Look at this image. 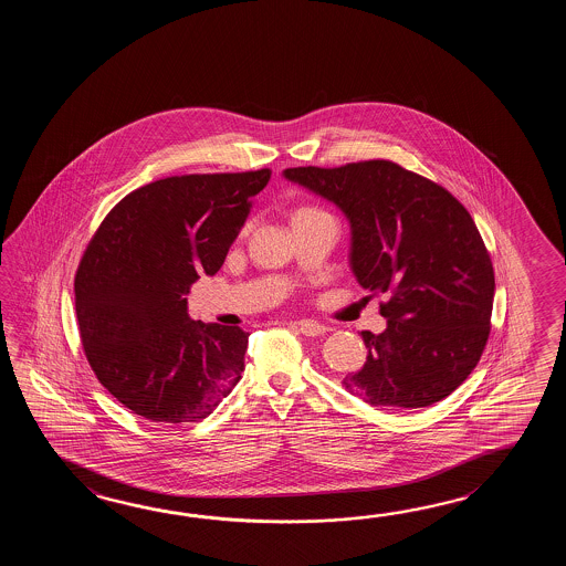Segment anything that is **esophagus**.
<instances>
[{"instance_id": "34e87169", "label": "esophagus", "mask_w": 566, "mask_h": 566, "mask_svg": "<svg viewBox=\"0 0 566 566\" xmlns=\"http://www.w3.org/2000/svg\"><path fill=\"white\" fill-rule=\"evenodd\" d=\"M293 325L300 329L303 336L307 337L324 336L325 332H327L325 325L315 324V322H297V324Z\"/></svg>"}]
</instances>
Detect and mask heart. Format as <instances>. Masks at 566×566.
Here are the masks:
<instances>
[{
  "label": "heart",
  "mask_w": 566,
  "mask_h": 566,
  "mask_svg": "<svg viewBox=\"0 0 566 566\" xmlns=\"http://www.w3.org/2000/svg\"><path fill=\"white\" fill-rule=\"evenodd\" d=\"M313 212H322L319 208H312V206H305V208H300L297 212H295V217H303V214H313Z\"/></svg>",
  "instance_id": "b5f03b06"
}]
</instances>
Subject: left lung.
Here are the masks:
<instances>
[{"label": "left lung", "mask_w": 566, "mask_h": 566, "mask_svg": "<svg viewBox=\"0 0 566 566\" xmlns=\"http://www.w3.org/2000/svg\"><path fill=\"white\" fill-rule=\"evenodd\" d=\"M285 178L344 210L349 265L388 295L382 334L361 332L368 358L342 380L373 407L422 409L478 366L492 329L493 265L468 208L437 181L390 159L285 169Z\"/></svg>", "instance_id": "1"}]
</instances>
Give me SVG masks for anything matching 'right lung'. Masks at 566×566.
I'll return each mask as SVG.
<instances>
[{"label": "right lung", "mask_w": 566, "mask_h": 566, "mask_svg": "<svg viewBox=\"0 0 566 566\" xmlns=\"http://www.w3.org/2000/svg\"><path fill=\"white\" fill-rule=\"evenodd\" d=\"M271 169L186 174L145 184L86 244L74 305L86 360L147 421L206 419L241 380L249 334L188 317L190 285L224 263Z\"/></svg>", "instance_id": "obj_1"}]
</instances>
